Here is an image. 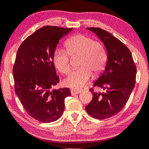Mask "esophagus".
<instances>
[{"mask_svg": "<svg viewBox=\"0 0 149 149\" xmlns=\"http://www.w3.org/2000/svg\"><path fill=\"white\" fill-rule=\"evenodd\" d=\"M81 91H82L81 89H71V94L72 95H76V94H78L79 93H81Z\"/></svg>", "mask_w": 149, "mask_h": 149, "instance_id": "1", "label": "esophagus"}]
</instances>
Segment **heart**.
<instances>
[{
	"instance_id": "heart-1",
	"label": "heart",
	"mask_w": 149,
	"mask_h": 149,
	"mask_svg": "<svg viewBox=\"0 0 149 149\" xmlns=\"http://www.w3.org/2000/svg\"><path fill=\"white\" fill-rule=\"evenodd\" d=\"M65 51L56 49L53 54V63L59 72L67 75L70 72V58L79 56V69L73 71L64 81L66 86L79 89L88 82L91 77L102 72L107 61L105 47L102 42L84 34H76L64 44Z\"/></svg>"
}]
</instances>
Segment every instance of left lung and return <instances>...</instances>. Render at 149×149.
Here are the masks:
<instances>
[{"label": "left lung", "instance_id": "8db88e82", "mask_svg": "<svg viewBox=\"0 0 149 149\" xmlns=\"http://www.w3.org/2000/svg\"><path fill=\"white\" fill-rule=\"evenodd\" d=\"M104 42L108 60L104 70L93 83V87L102 92L92 93L91 102L85 107L89 115L95 119H106L121 111L127 102L136 84V66L129 49L109 32L99 28H87Z\"/></svg>", "mask_w": 149, "mask_h": 149}]
</instances>
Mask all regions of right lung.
Here are the masks:
<instances>
[{"instance_id": "right-lung-1", "label": "right lung", "mask_w": 149, "mask_h": 149, "mask_svg": "<svg viewBox=\"0 0 149 149\" xmlns=\"http://www.w3.org/2000/svg\"><path fill=\"white\" fill-rule=\"evenodd\" d=\"M72 28L45 26L24 40L13 68L15 91L27 113L42 123L58 120L69 88L52 90L60 81L52 58L60 40Z\"/></svg>"}]
</instances>
